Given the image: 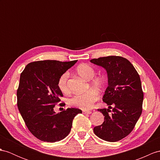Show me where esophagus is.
I'll return each instance as SVG.
<instances>
[{"label": "esophagus", "mask_w": 160, "mask_h": 160, "mask_svg": "<svg viewBox=\"0 0 160 160\" xmlns=\"http://www.w3.org/2000/svg\"><path fill=\"white\" fill-rule=\"evenodd\" d=\"M83 114H91L92 111H86V110H83Z\"/></svg>", "instance_id": "obj_1"}]
</instances>
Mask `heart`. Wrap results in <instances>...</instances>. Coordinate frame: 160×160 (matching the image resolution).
I'll use <instances>...</instances> for the list:
<instances>
[{
	"label": "heart",
	"mask_w": 160,
	"mask_h": 160,
	"mask_svg": "<svg viewBox=\"0 0 160 160\" xmlns=\"http://www.w3.org/2000/svg\"><path fill=\"white\" fill-rule=\"evenodd\" d=\"M76 72L80 77L86 80H89V83L92 87L96 89H102L105 84L104 77L95 76L96 71L91 65L88 64H81L76 68ZM68 73L65 72L60 77L58 81V87L63 93H68L69 88L67 84ZM98 99V94L93 89H89L82 93L74 95L68 100L70 106L77 107L81 109H89L93 103Z\"/></svg>",
	"instance_id": "heart-1"
}]
</instances>
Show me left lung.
Here are the masks:
<instances>
[{
	"instance_id": "obj_1",
	"label": "left lung",
	"mask_w": 160,
	"mask_h": 160,
	"mask_svg": "<svg viewBox=\"0 0 160 160\" xmlns=\"http://www.w3.org/2000/svg\"><path fill=\"white\" fill-rule=\"evenodd\" d=\"M90 62L106 69L108 85L102 98L108 108L98 109L104 119L102 124L94 127L93 132L104 141H120L133 130L142 113L144 95L140 76L125 58L110 56Z\"/></svg>"
}]
</instances>
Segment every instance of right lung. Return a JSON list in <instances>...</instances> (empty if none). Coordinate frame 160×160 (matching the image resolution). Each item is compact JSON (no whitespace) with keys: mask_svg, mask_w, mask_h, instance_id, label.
Here are the masks:
<instances>
[{"mask_svg":"<svg viewBox=\"0 0 160 160\" xmlns=\"http://www.w3.org/2000/svg\"><path fill=\"white\" fill-rule=\"evenodd\" d=\"M77 61L32 62L21 73L17 90L18 109L29 131L42 141L64 139L71 132L74 118L82 112L75 108L58 113L53 111L63 96L58 87V79Z\"/></svg>","mask_w":160,"mask_h":160,"instance_id":"1","label":"right lung"}]
</instances>
